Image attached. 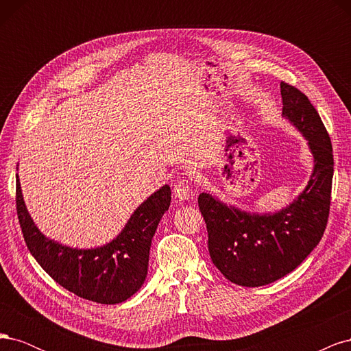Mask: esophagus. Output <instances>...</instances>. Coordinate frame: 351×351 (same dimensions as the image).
Here are the masks:
<instances>
[{"label":"esophagus","instance_id":"1","mask_svg":"<svg viewBox=\"0 0 351 351\" xmlns=\"http://www.w3.org/2000/svg\"><path fill=\"white\" fill-rule=\"evenodd\" d=\"M174 195L180 200H190L195 196V190L186 182V180H182V182H178L174 186Z\"/></svg>","mask_w":351,"mask_h":351}]
</instances>
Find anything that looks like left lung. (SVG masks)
<instances>
[{
	"mask_svg": "<svg viewBox=\"0 0 351 351\" xmlns=\"http://www.w3.org/2000/svg\"><path fill=\"white\" fill-rule=\"evenodd\" d=\"M282 117L307 141L313 171L290 205L254 214L227 205L209 193L199 195L208 228L210 259L227 280L261 287L294 271L321 241L331 204L334 158L331 139L306 95L281 82Z\"/></svg>",
	"mask_w": 351,
	"mask_h": 351,
	"instance_id": "1",
	"label": "left lung"
}]
</instances>
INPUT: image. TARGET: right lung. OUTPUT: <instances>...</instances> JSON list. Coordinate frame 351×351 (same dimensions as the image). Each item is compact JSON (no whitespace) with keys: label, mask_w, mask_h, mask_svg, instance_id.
Returning a JSON list of instances; mask_svg holds the SVG:
<instances>
[{"label":"right lung","mask_w":351,"mask_h":351,"mask_svg":"<svg viewBox=\"0 0 351 351\" xmlns=\"http://www.w3.org/2000/svg\"><path fill=\"white\" fill-rule=\"evenodd\" d=\"M16 205L27 249L44 271L66 290L90 302H125L143 285L156 227L171 204V189L162 186L139 205L121 232L93 249L64 246L42 234L25 205L16 176Z\"/></svg>","instance_id":"add662e5"}]
</instances>
